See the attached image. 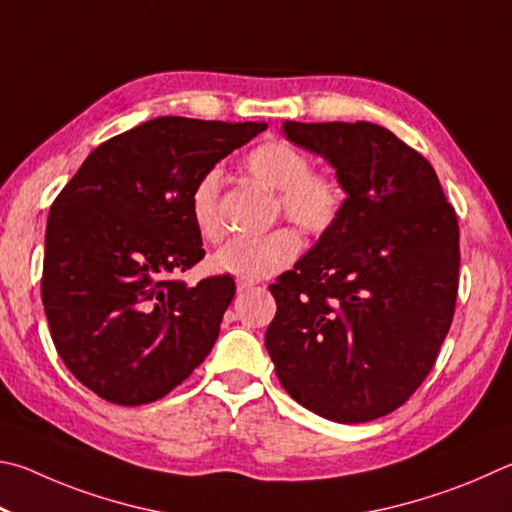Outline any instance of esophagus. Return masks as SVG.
Wrapping results in <instances>:
<instances>
[{
    "mask_svg": "<svg viewBox=\"0 0 512 512\" xmlns=\"http://www.w3.org/2000/svg\"><path fill=\"white\" fill-rule=\"evenodd\" d=\"M254 281H247V279H238L236 281V288H238V292H245V290H251V288H254Z\"/></svg>",
    "mask_w": 512,
    "mask_h": 512,
    "instance_id": "esophagus-1",
    "label": "esophagus"
}]
</instances>
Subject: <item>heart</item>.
I'll return each instance as SVG.
<instances>
[{
	"label": "heart",
	"instance_id": "heart-1",
	"mask_svg": "<svg viewBox=\"0 0 512 512\" xmlns=\"http://www.w3.org/2000/svg\"><path fill=\"white\" fill-rule=\"evenodd\" d=\"M251 177L279 191V209L312 236H324L342 218L346 191L337 177L312 173L310 161L288 141H265L242 159ZM220 168H206L188 193V213L195 229L206 240L222 236L220 218ZM301 238L292 227H279L263 236L231 238L211 256V267L220 274L258 281L288 267L299 256Z\"/></svg>",
	"mask_w": 512,
	"mask_h": 512
}]
</instances>
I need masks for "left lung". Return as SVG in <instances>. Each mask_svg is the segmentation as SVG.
Masks as SVG:
<instances>
[{
    "mask_svg": "<svg viewBox=\"0 0 512 512\" xmlns=\"http://www.w3.org/2000/svg\"><path fill=\"white\" fill-rule=\"evenodd\" d=\"M283 134L335 168L346 206L270 285L267 353L299 405L366 423L405 405L452 326L456 213L432 164L382 125L285 121Z\"/></svg>",
    "mask_w": 512,
    "mask_h": 512,
    "instance_id": "left-lung-1",
    "label": "left lung"
}]
</instances>
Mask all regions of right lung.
<instances>
[{
	"label": "right lung",
	"mask_w": 512,
	"mask_h": 512,
	"mask_svg": "<svg viewBox=\"0 0 512 512\" xmlns=\"http://www.w3.org/2000/svg\"><path fill=\"white\" fill-rule=\"evenodd\" d=\"M265 128L159 116L89 152L56 197L44 236V315L62 362L96 396L148 405L211 353L236 283L170 279L204 258L188 193Z\"/></svg>",
	"instance_id": "right-lung-1"
}]
</instances>
